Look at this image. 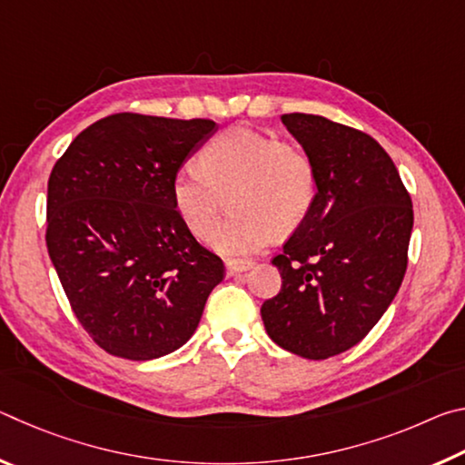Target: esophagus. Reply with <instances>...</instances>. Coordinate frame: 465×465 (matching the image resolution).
I'll list each match as a JSON object with an SVG mask.
<instances>
[{
	"label": "esophagus",
	"mask_w": 465,
	"mask_h": 465,
	"mask_svg": "<svg viewBox=\"0 0 465 465\" xmlns=\"http://www.w3.org/2000/svg\"><path fill=\"white\" fill-rule=\"evenodd\" d=\"M252 266H254V262H252V261H242V258H227V261H225L227 274L246 272V271L252 269Z\"/></svg>",
	"instance_id": "esophagus-1"
}]
</instances>
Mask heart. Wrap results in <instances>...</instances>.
<instances>
[{"label": "heart", "mask_w": 465, "mask_h": 465, "mask_svg": "<svg viewBox=\"0 0 465 465\" xmlns=\"http://www.w3.org/2000/svg\"><path fill=\"white\" fill-rule=\"evenodd\" d=\"M227 192L234 213L212 231ZM170 193L188 232L204 235L210 229L211 248L243 256L308 219L318 199V172L302 147L238 124L211 137L199 152V166L180 168Z\"/></svg>", "instance_id": "obj_1"}]
</instances>
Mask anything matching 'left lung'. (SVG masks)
<instances>
[{"mask_svg":"<svg viewBox=\"0 0 465 465\" xmlns=\"http://www.w3.org/2000/svg\"><path fill=\"white\" fill-rule=\"evenodd\" d=\"M318 172L308 219L272 258L282 279L261 316L281 349L328 359L363 341L408 264L414 213L391 157L367 133L318 114H282Z\"/></svg>","mask_w":465,"mask_h":465,"instance_id":"left-lung-1","label":"left lung"}]
</instances>
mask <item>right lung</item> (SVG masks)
I'll return each mask as SVG.
<instances>
[{"label": "right lung", "mask_w": 465, "mask_h": 465, "mask_svg": "<svg viewBox=\"0 0 465 465\" xmlns=\"http://www.w3.org/2000/svg\"><path fill=\"white\" fill-rule=\"evenodd\" d=\"M217 131L207 119L119 113L77 135L46 191V248L100 349L149 361L180 349L223 281L222 258L178 217L170 184Z\"/></svg>", "instance_id": "1"}]
</instances>
